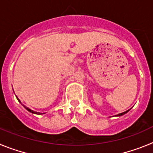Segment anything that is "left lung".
I'll return each instance as SVG.
<instances>
[{
    "mask_svg": "<svg viewBox=\"0 0 153 153\" xmlns=\"http://www.w3.org/2000/svg\"><path fill=\"white\" fill-rule=\"evenodd\" d=\"M130 111V110H128V111H125V112H123V113H120V114H117V115H115V116H114V117H120V116H123V114H126V113H127V112H128V111Z\"/></svg>",
    "mask_w": 153,
    "mask_h": 153,
    "instance_id": "left-lung-1",
    "label": "left lung"
}]
</instances>
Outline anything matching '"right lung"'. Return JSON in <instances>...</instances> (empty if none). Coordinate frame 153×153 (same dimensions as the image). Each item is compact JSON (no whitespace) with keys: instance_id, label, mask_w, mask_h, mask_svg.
Instances as JSON below:
<instances>
[{"instance_id":"1","label":"right lung","mask_w":153,"mask_h":153,"mask_svg":"<svg viewBox=\"0 0 153 153\" xmlns=\"http://www.w3.org/2000/svg\"><path fill=\"white\" fill-rule=\"evenodd\" d=\"M16 99H17V100H18L19 102H20V104H22V103H21V101H20V99H19L18 97H16ZM22 105H23V107H24V108H25V109H27V111H28L29 112H30V113H32V114H38V115H41V114H45V113H39V112H36V111H33V110L30 109V108H29V107H26L25 105H23V104H22Z\"/></svg>"}]
</instances>
